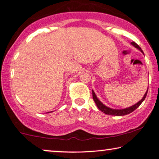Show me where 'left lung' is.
Wrapping results in <instances>:
<instances>
[{"label":"left lung","mask_w":159,"mask_h":159,"mask_svg":"<svg viewBox=\"0 0 159 159\" xmlns=\"http://www.w3.org/2000/svg\"><path fill=\"white\" fill-rule=\"evenodd\" d=\"M132 45H134V47L137 48L140 50V51L143 53L142 49L140 48V47L139 46V45L137 44L136 43L134 42H132ZM93 92V98L94 100L95 104H96L97 107L99 108L100 110L102 112H103L104 114H108V115H112V116H125V115H127V114H129L130 113H132V111H134V110L136 109V108H138L139 106L141 103H143V101H144L145 97H146L147 95V93H148V90L146 91V93H145V94L144 95V96L142 99H141V101H140L138 102V103H137L136 104H134V106H131V107H129L127 108H125V109H120V110H118V109H113V108H110L107 107V106H106L105 105H103V103H101V101H99L98 99V98L96 97V95H95L94 91L92 90Z\"/></svg>","instance_id":"obj_1"}]
</instances>
